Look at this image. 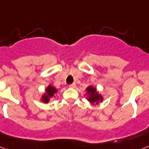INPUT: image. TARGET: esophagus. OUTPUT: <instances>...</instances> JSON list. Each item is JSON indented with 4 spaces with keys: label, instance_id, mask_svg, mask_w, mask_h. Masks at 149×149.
Segmentation results:
<instances>
[{
    "label": "esophagus",
    "instance_id": "obj_1",
    "mask_svg": "<svg viewBox=\"0 0 149 149\" xmlns=\"http://www.w3.org/2000/svg\"><path fill=\"white\" fill-rule=\"evenodd\" d=\"M68 86H69L70 88H72V89H74V88L76 87V85H75V84H70V85H69Z\"/></svg>",
    "mask_w": 149,
    "mask_h": 149
}]
</instances>
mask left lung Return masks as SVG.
Wrapping results in <instances>:
<instances>
[{
  "label": "left lung",
  "mask_w": 149,
  "mask_h": 149,
  "mask_svg": "<svg viewBox=\"0 0 149 149\" xmlns=\"http://www.w3.org/2000/svg\"><path fill=\"white\" fill-rule=\"evenodd\" d=\"M85 95L86 96L87 101H89L92 104H98L104 101L102 95L99 93L97 89L94 87L93 85H90L86 87Z\"/></svg>",
  "instance_id": "1"
}]
</instances>
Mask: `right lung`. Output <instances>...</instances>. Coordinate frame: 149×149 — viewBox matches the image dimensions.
<instances>
[{
  "label": "right lung",
  "mask_w": 149,
  "mask_h": 149,
  "mask_svg": "<svg viewBox=\"0 0 149 149\" xmlns=\"http://www.w3.org/2000/svg\"><path fill=\"white\" fill-rule=\"evenodd\" d=\"M57 91H58V89H56L54 86H52L51 84L48 85L45 89V93L42 95V97L40 98L41 101L45 104L48 103L51 101V98H53L55 95L57 93Z\"/></svg>",
  "instance_id": "1"
}]
</instances>
